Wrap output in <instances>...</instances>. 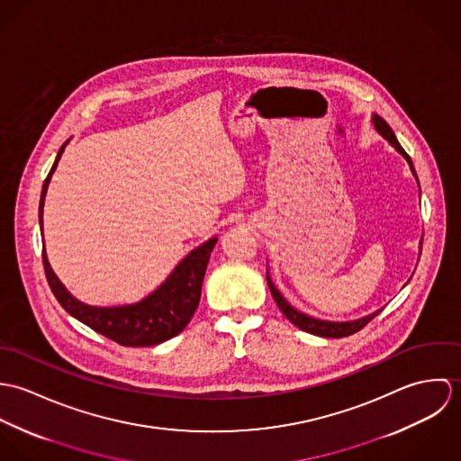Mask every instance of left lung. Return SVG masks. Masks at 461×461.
Returning a JSON list of instances; mask_svg holds the SVG:
<instances>
[{
	"label": "left lung",
	"instance_id": "left-lung-1",
	"mask_svg": "<svg viewBox=\"0 0 461 461\" xmlns=\"http://www.w3.org/2000/svg\"><path fill=\"white\" fill-rule=\"evenodd\" d=\"M373 126H375V130L380 132V134L394 147L395 150L408 161L410 170H411L413 177L417 179V174H415V168H413V165H411V159H410V156L404 152V149L401 147V143L397 141V138H395L394 131L391 130V126H389L380 115H376V113L373 115ZM417 183H419V181H417ZM420 245H422V243H420ZM266 278H267V285H269L271 296H273V300L276 302V305H278V309L282 311V314H284L294 327H298V329L303 330V331H309V333H312V335L329 337V339L348 337V335H353L355 331L364 329L375 316L380 314V311H376V312H373V314H369V316H364V318L353 320V321H325V320H316V318H312V316H307V314L296 311L293 305H289L287 300L280 294V291H278V289L275 287V284L271 282L269 275H266Z\"/></svg>",
	"mask_w": 461,
	"mask_h": 461
}]
</instances>
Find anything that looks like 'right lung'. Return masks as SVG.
I'll return each instance as SVG.
<instances>
[{
    "label": "right lung",
    "mask_w": 461,
    "mask_h": 461,
    "mask_svg": "<svg viewBox=\"0 0 461 461\" xmlns=\"http://www.w3.org/2000/svg\"><path fill=\"white\" fill-rule=\"evenodd\" d=\"M66 145L67 141L60 147L59 156L51 167V172L48 174L42 186L41 203H39L41 229H42L44 198L48 194L51 176L64 154ZM216 241L218 238H211L195 250H192L181 263L176 266V269L168 275V278L152 294H149L138 303L119 305V307H94L76 300L55 275L51 264L48 261L44 247H42V261H44L46 278L50 282V287L55 298L72 318L95 330L97 333L119 342L121 346H131V348L154 346L181 333L194 318L200 302L205 267Z\"/></svg>",
    "instance_id": "obj_1"
}]
</instances>
